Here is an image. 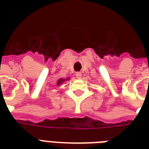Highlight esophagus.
Listing matches in <instances>:
<instances>
[{
    "mask_svg": "<svg viewBox=\"0 0 149 149\" xmlns=\"http://www.w3.org/2000/svg\"><path fill=\"white\" fill-rule=\"evenodd\" d=\"M76 77H77V79H80L82 77V74L81 72H77V73H76Z\"/></svg>",
    "mask_w": 149,
    "mask_h": 149,
    "instance_id": "esophagus-1",
    "label": "esophagus"
}]
</instances>
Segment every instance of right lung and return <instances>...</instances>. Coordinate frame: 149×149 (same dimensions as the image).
<instances>
[{
	"mask_svg": "<svg viewBox=\"0 0 149 149\" xmlns=\"http://www.w3.org/2000/svg\"><path fill=\"white\" fill-rule=\"evenodd\" d=\"M66 80H69V78H66V79H59L58 80V82H57V85L59 86L61 84H63V83L65 81H66Z\"/></svg>",
	"mask_w": 149,
	"mask_h": 149,
	"instance_id": "add662e5",
	"label": "right lung"
}]
</instances>
